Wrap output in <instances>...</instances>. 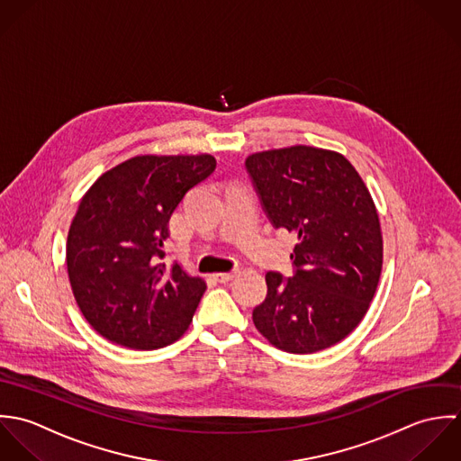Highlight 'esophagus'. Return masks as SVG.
<instances>
[{
	"label": "esophagus",
	"mask_w": 461,
	"mask_h": 461,
	"mask_svg": "<svg viewBox=\"0 0 461 461\" xmlns=\"http://www.w3.org/2000/svg\"><path fill=\"white\" fill-rule=\"evenodd\" d=\"M235 276H237V273H217L213 277H215L219 283H228V281H231Z\"/></svg>",
	"instance_id": "obj_1"
}]
</instances>
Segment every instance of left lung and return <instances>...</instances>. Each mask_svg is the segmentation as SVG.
<instances>
[{
    "instance_id": "1",
    "label": "left lung",
    "mask_w": 461,
    "mask_h": 461,
    "mask_svg": "<svg viewBox=\"0 0 461 461\" xmlns=\"http://www.w3.org/2000/svg\"><path fill=\"white\" fill-rule=\"evenodd\" d=\"M246 169L275 228L294 233L295 273H267L257 330L281 351L335 346L366 317L383 267L375 204L351 162L330 149L290 146L253 153Z\"/></svg>"
}]
</instances>
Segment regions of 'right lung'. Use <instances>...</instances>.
<instances>
[{
	"instance_id": "right-lung-1",
	"label": "right lung",
	"mask_w": 461,
	"mask_h": 461,
	"mask_svg": "<svg viewBox=\"0 0 461 461\" xmlns=\"http://www.w3.org/2000/svg\"><path fill=\"white\" fill-rule=\"evenodd\" d=\"M215 169L212 155H140L86 192L66 244L75 299L94 330L130 349L176 342L206 290L180 264L166 267L169 219Z\"/></svg>"
}]
</instances>
